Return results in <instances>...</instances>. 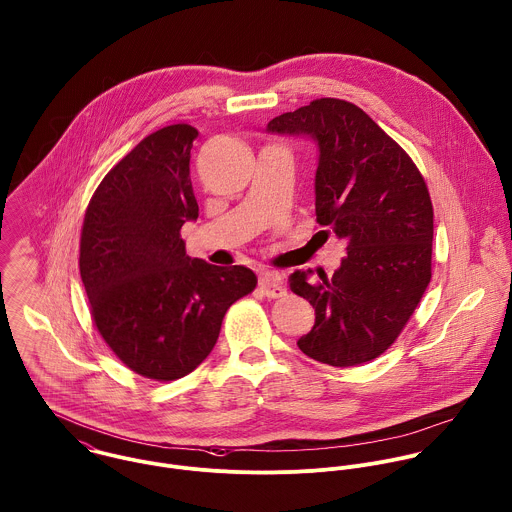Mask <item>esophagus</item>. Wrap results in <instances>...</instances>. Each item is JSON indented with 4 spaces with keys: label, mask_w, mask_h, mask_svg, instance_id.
I'll use <instances>...</instances> for the list:
<instances>
[{
    "label": "esophagus",
    "mask_w": 512,
    "mask_h": 512,
    "mask_svg": "<svg viewBox=\"0 0 512 512\" xmlns=\"http://www.w3.org/2000/svg\"><path fill=\"white\" fill-rule=\"evenodd\" d=\"M259 289H261V293H263L265 297H269V299H281V297H285V287H283L281 277H279L277 273H271V271H267V273L261 275V279H259Z\"/></svg>",
    "instance_id": "obj_1"
}]
</instances>
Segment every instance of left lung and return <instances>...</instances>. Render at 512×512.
<instances>
[{
    "mask_svg": "<svg viewBox=\"0 0 512 512\" xmlns=\"http://www.w3.org/2000/svg\"><path fill=\"white\" fill-rule=\"evenodd\" d=\"M267 128L318 142L316 221L346 241L332 277L297 271L289 279L316 312L297 344L336 368L370 362L396 342L431 281L427 184L408 152L348 101L316 99Z\"/></svg>",
    "mask_w": 512,
    "mask_h": 512,
    "instance_id": "1",
    "label": "left lung"
}]
</instances>
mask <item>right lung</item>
Segmentation results:
<instances>
[{"instance_id":"obj_1","label":"right lung","mask_w":512,"mask_h":512,"mask_svg":"<svg viewBox=\"0 0 512 512\" xmlns=\"http://www.w3.org/2000/svg\"><path fill=\"white\" fill-rule=\"evenodd\" d=\"M196 136L190 124L148 134L104 176L81 229L93 322L126 368L154 382L194 372L227 308L257 287L247 267L186 255L180 229L200 211L190 178Z\"/></svg>"}]
</instances>
